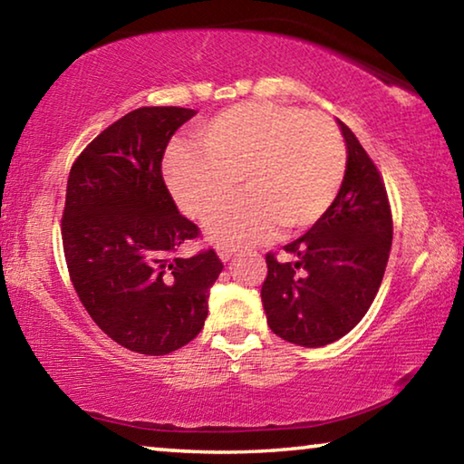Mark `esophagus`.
<instances>
[{
    "label": "esophagus",
    "mask_w": 464,
    "mask_h": 464,
    "mask_svg": "<svg viewBox=\"0 0 464 464\" xmlns=\"http://www.w3.org/2000/svg\"><path fill=\"white\" fill-rule=\"evenodd\" d=\"M231 256H233V249H229V247H218V257H221L223 262H229Z\"/></svg>",
    "instance_id": "obj_1"
}]
</instances>
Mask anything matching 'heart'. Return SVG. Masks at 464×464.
<instances>
[{
  "label": "heart",
  "instance_id": "1",
  "mask_svg": "<svg viewBox=\"0 0 464 464\" xmlns=\"http://www.w3.org/2000/svg\"><path fill=\"white\" fill-rule=\"evenodd\" d=\"M196 145H174L163 174L179 208L202 218L237 190L247 194L208 217L210 239L239 247L282 231H304L332 208L345 176L340 129L325 112L272 102L223 110L196 130Z\"/></svg>",
  "mask_w": 464,
  "mask_h": 464
}]
</instances>
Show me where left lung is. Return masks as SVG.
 Returning <instances> with one entry per match:
<instances>
[{
	"instance_id": "left-lung-1",
	"label": "left lung",
	"mask_w": 464,
	"mask_h": 464,
	"mask_svg": "<svg viewBox=\"0 0 464 464\" xmlns=\"http://www.w3.org/2000/svg\"><path fill=\"white\" fill-rule=\"evenodd\" d=\"M348 166L332 208L285 246L293 260L266 254L262 303L282 340L319 348L340 340L371 309L392 241L391 204L379 168L343 122Z\"/></svg>"
}]
</instances>
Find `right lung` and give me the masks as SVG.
I'll return each mask as SVG.
<instances>
[{"instance_id":"right-lung-1","label":"right lung","mask_w":464,"mask_h":464,"mask_svg":"<svg viewBox=\"0 0 464 464\" xmlns=\"http://www.w3.org/2000/svg\"><path fill=\"white\" fill-rule=\"evenodd\" d=\"M194 114L132 110L77 155L67 179L61 237L75 293L102 332L147 356L169 354L200 334L223 270L213 247L176 256L200 229L179 215L161 161Z\"/></svg>"}]
</instances>
